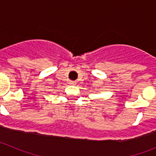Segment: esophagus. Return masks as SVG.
I'll return each instance as SVG.
<instances>
[{
  "mask_svg": "<svg viewBox=\"0 0 156 156\" xmlns=\"http://www.w3.org/2000/svg\"><path fill=\"white\" fill-rule=\"evenodd\" d=\"M69 84L70 85H76V81H69Z\"/></svg>",
  "mask_w": 156,
  "mask_h": 156,
  "instance_id": "34e87169",
  "label": "esophagus"
}]
</instances>
